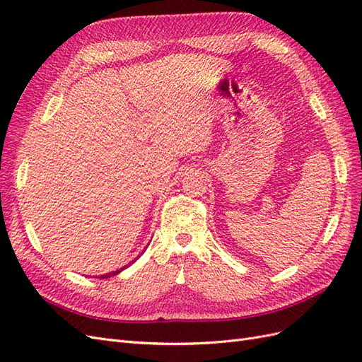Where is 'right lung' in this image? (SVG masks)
<instances>
[{"label":"right lung","mask_w":362,"mask_h":362,"mask_svg":"<svg viewBox=\"0 0 362 362\" xmlns=\"http://www.w3.org/2000/svg\"><path fill=\"white\" fill-rule=\"evenodd\" d=\"M120 270H124V269H120ZM120 270H116V272H112V273H107V275H103L101 278H108V276H115V275H117V273H119Z\"/></svg>","instance_id":"1"}]
</instances>
